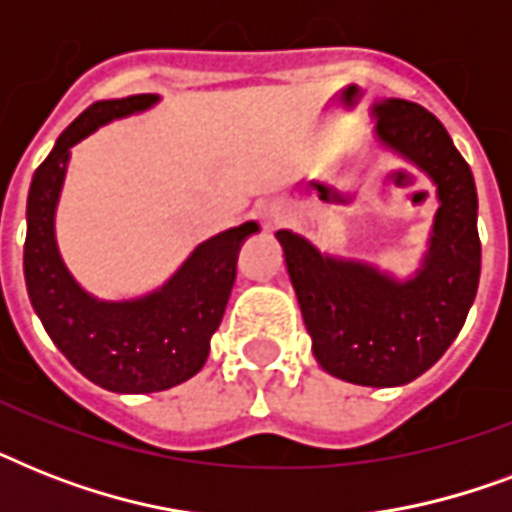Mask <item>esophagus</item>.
<instances>
[{"label":"esophagus","mask_w":512,"mask_h":512,"mask_svg":"<svg viewBox=\"0 0 512 512\" xmlns=\"http://www.w3.org/2000/svg\"><path fill=\"white\" fill-rule=\"evenodd\" d=\"M263 217H265V223H268V225H279V223H284V220H287V212H284V209H279V207H271L268 212H263Z\"/></svg>","instance_id":"esophagus-1"}]
</instances>
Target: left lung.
<instances>
[{
    "label": "left lung",
    "mask_w": 512,
    "mask_h": 512,
    "mask_svg": "<svg viewBox=\"0 0 512 512\" xmlns=\"http://www.w3.org/2000/svg\"><path fill=\"white\" fill-rule=\"evenodd\" d=\"M377 135L438 185L425 268L396 284L369 265L324 257L303 236L279 231L313 353L329 374L393 388L428 372L460 335L481 276L473 172L436 116L417 103L377 106Z\"/></svg>",
    "instance_id": "1"
}]
</instances>
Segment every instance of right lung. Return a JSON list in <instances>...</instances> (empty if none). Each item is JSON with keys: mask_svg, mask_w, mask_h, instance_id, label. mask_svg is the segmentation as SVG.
Masks as SVG:
<instances>
[{"mask_svg": "<svg viewBox=\"0 0 512 512\" xmlns=\"http://www.w3.org/2000/svg\"><path fill=\"white\" fill-rule=\"evenodd\" d=\"M151 103L156 95L92 103L36 167L28 191L23 273L31 305L60 353L87 380L114 393H156L199 372L231 297L241 241L257 231V223H244L217 233L193 249L159 292L130 303H100L71 279L55 247V204L68 148L100 124L143 111Z\"/></svg>", "mask_w": 512, "mask_h": 512, "instance_id": "right-lung-1", "label": "right lung"}]
</instances>
